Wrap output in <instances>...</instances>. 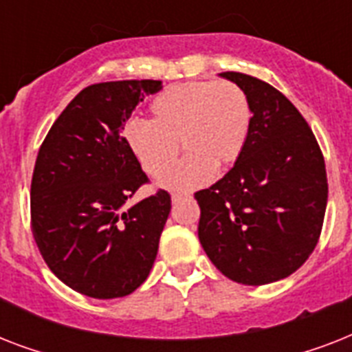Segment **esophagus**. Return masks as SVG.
Here are the masks:
<instances>
[{
	"label": "esophagus",
	"instance_id": "34e87169",
	"mask_svg": "<svg viewBox=\"0 0 352 352\" xmlns=\"http://www.w3.org/2000/svg\"><path fill=\"white\" fill-rule=\"evenodd\" d=\"M186 195H182V193H171V201L173 203H177V201H181V199H184Z\"/></svg>",
	"mask_w": 352,
	"mask_h": 352
}]
</instances>
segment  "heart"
Instances as JSON below:
<instances>
[{
    "instance_id": "obj_1",
    "label": "heart",
    "mask_w": 352,
    "mask_h": 352,
    "mask_svg": "<svg viewBox=\"0 0 352 352\" xmlns=\"http://www.w3.org/2000/svg\"><path fill=\"white\" fill-rule=\"evenodd\" d=\"M248 126L250 102L239 85L226 80L188 82L155 96L148 122L127 120L122 140L149 177H162L170 170L179 143L186 157L160 184L192 192L239 157Z\"/></svg>"
}]
</instances>
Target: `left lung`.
Instances as JSON below:
<instances>
[{
	"label": "left lung",
	"mask_w": 352,
	"mask_h": 352,
	"mask_svg": "<svg viewBox=\"0 0 352 352\" xmlns=\"http://www.w3.org/2000/svg\"><path fill=\"white\" fill-rule=\"evenodd\" d=\"M221 74L245 91L252 117L234 168L195 193L199 241L235 283H274L296 272L316 248L327 208L325 160L283 93L250 74Z\"/></svg>",
	"instance_id": "left-lung-1"
}]
</instances>
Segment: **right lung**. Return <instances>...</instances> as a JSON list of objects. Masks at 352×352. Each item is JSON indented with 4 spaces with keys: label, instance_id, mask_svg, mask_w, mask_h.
I'll use <instances>...</instances> for the list:
<instances>
[{
    "label": "right lung",
    "instance_id": "add662e5",
    "mask_svg": "<svg viewBox=\"0 0 352 352\" xmlns=\"http://www.w3.org/2000/svg\"><path fill=\"white\" fill-rule=\"evenodd\" d=\"M159 80L85 87L41 142L30 182V226L62 283L96 300L131 294L149 276L171 210L166 190L122 210L149 182L122 127Z\"/></svg>",
    "mask_w": 352,
    "mask_h": 352
}]
</instances>
